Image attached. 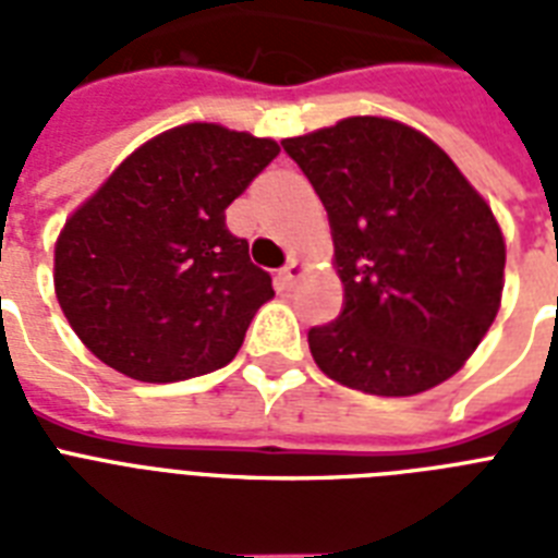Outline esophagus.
I'll list each match as a JSON object with an SVG mask.
<instances>
[{"instance_id":"obj_1","label":"esophagus","mask_w":558,"mask_h":558,"mask_svg":"<svg viewBox=\"0 0 558 558\" xmlns=\"http://www.w3.org/2000/svg\"><path fill=\"white\" fill-rule=\"evenodd\" d=\"M306 275V263L301 260V257H292V260L287 263V269L280 271V280H283V287H295L298 280L304 278Z\"/></svg>"}]
</instances>
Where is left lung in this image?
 Wrapping results in <instances>:
<instances>
[{
	"label": "left lung",
	"instance_id": "1",
	"mask_svg": "<svg viewBox=\"0 0 558 558\" xmlns=\"http://www.w3.org/2000/svg\"><path fill=\"white\" fill-rule=\"evenodd\" d=\"M280 144L327 208L344 287L339 318L310 330L315 365L373 397L451 379L501 310L507 243L489 202L393 118L350 116Z\"/></svg>",
	"mask_w": 558,
	"mask_h": 558
}]
</instances>
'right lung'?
<instances>
[{"label":"right lung","mask_w":558,"mask_h":558,"mask_svg":"<svg viewBox=\"0 0 558 558\" xmlns=\"http://www.w3.org/2000/svg\"><path fill=\"white\" fill-rule=\"evenodd\" d=\"M280 153L275 138L193 121L144 142L54 243V292L77 339L138 381L226 367L275 298L226 208Z\"/></svg>","instance_id":"obj_1"}]
</instances>
